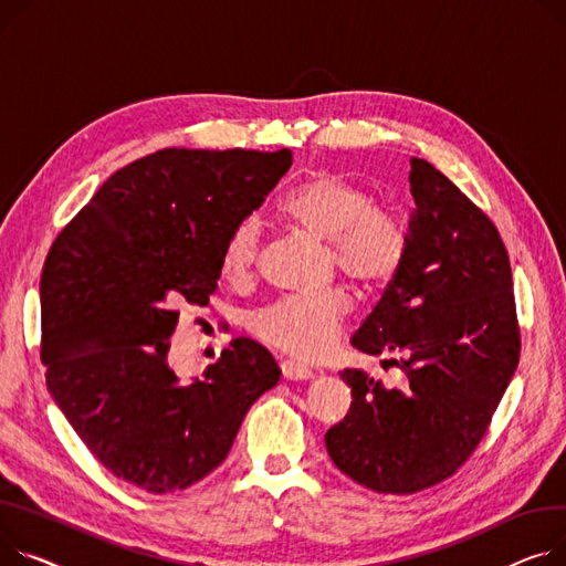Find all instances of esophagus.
I'll return each mask as SVG.
<instances>
[{
  "label": "esophagus",
  "instance_id": "34e87169",
  "mask_svg": "<svg viewBox=\"0 0 566 566\" xmlns=\"http://www.w3.org/2000/svg\"><path fill=\"white\" fill-rule=\"evenodd\" d=\"M280 368H282V378L291 380V382H303V380H312L314 378V370L312 368L297 364V361H291V359L282 361Z\"/></svg>",
  "mask_w": 566,
  "mask_h": 566
}]
</instances>
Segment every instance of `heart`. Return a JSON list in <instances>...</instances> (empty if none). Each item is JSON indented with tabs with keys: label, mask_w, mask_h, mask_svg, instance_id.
Returning <instances> with one entry per match:
<instances>
[{
	"label": "heart",
	"mask_w": 566,
	"mask_h": 566,
	"mask_svg": "<svg viewBox=\"0 0 566 566\" xmlns=\"http://www.w3.org/2000/svg\"><path fill=\"white\" fill-rule=\"evenodd\" d=\"M373 193L359 184L318 175L293 191L282 211L312 239L329 245L334 269L361 291L385 286L398 271L405 234ZM261 250V222L250 216L230 232L220 252V271L230 282L252 277ZM353 305L342 289L318 295H289L252 316V332L295 359H318L338 338Z\"/></svg>",
	"instance_id": "heart-1"
}]
</instances>
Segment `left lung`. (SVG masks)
Wrapping results in <instances>:
<instances>
[{"label": "left lung", "mask_w": 566, "mask_h": 566, "mask_svg": "<svg viewBox=\"0 0 566 566\" xmlns=\"http://www.w3.org/2000/svg\"><path fill=\"white\" fill-rule=\"evenodd\" d=\"M413 209L400 266L350 338L407 385L342 373L350 409L325 448L355 482L413 494L467 462L518 366L510 256L494 222L426 159L411 157Z\"/></svg>", "instance_id": "1"}]
</instances>
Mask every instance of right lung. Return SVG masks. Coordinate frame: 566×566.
I'll return each instance as SVG.
<instances>
[{
  "label": "right lung",
  "mask_w": 566,
  "mask_h": 566,
  "mask_svg": "<svg viewBox=\"0 0 566 566\" xmlns=\"http://www.w3.org/2000/svg\"><path fill=\"white\" fill-rule=\"evenodd\" d=\"M291 161V149H161L113 172L48 254V389L91 453L149 494L220 467L280 380L273 355L245 336L188 382L168 350L177 310L209 303L224 241Z\"/></svg>",
  "instance_id": "obj_1"
}]
</instances>
